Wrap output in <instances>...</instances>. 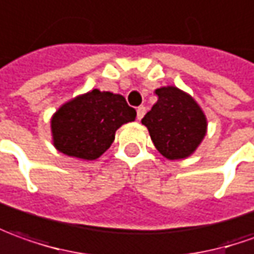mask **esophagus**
Instances as JSON below:
<instances>
[{
	"instance_id": "34e87169",
	"label": "esophagus",
	"mask_w": 254,
	"mask_h": 254,
	"mask_svg": "<svg viewBox=\"0 0 254 254\" xmlns=\"http://www.w3.org/2000/svg\"><path fill=\"white\" fill-rule=\"evenodd\" d=\"M136 113H137V120L140 121L143 117H144V114H146V108L144 107H139L137 110H136Z\"/></svg>"
}]
</instances>
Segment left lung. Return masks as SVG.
Returning <instances> with one entry per match:
<instances>
[{
    "label": "left lung",
    "mask_w": 254,
    "mask_h": 254,
    "mask_svg": "<svg viewBox=\"0 0 254 254\" xmlns=\"http://www.w3.org/2000/svg\"><path fill=\"white\" fill-rule=\"evenodd\" d=\"M157 103L141 124L160 154L167 160H185L197 150L207 133V118L197 101L175 86L156 89Z\"/></svg>",
    "instance_id": "8db88e82"
}]
</instances>
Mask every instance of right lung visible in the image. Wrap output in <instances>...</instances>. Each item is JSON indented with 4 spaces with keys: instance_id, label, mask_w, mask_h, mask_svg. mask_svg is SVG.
I'll use <instances>...</instances> for the list:
<instances>
[{
    "instance_id": "add662e5",
    "label": "right lung",
    "mask_w": 254,
    "mask_h": 254,
    "mask_svg": "<svg viewBox=\"0 0 254 254\" xmlns=\"http://www.w3.org/2000/svg\"><path fill=\"white\" fill-rule=\"evenodd\" d=\"M134 118L136 111L124 96L93 89L68 100L53 114V144L65 156L91 161L103 156L115 132Z\"/></svg>"
}]
</instances>
